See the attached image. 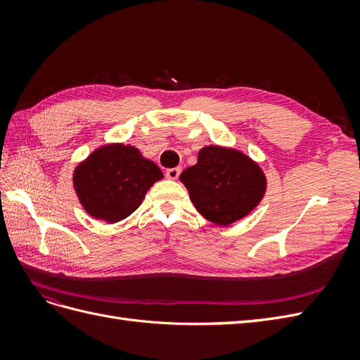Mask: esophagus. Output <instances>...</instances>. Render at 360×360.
Masks as SVG:
<instances>
[{
    "label": "esophagus",
    "instance_id": "obj_1",
    "mask_svg": "<svg viewBox=\"0 0 360 360\" xmlns=\"http://www.w3.org/2000/svg\"><path fill=\"white\" fill-rule=\"evenodd\" d=\"M180 172H181V168L180 167H176V168H169V169H167V177L168 179H171V180H176V179H179V176H180Z\"/></svg>",
    "mask_w": 360,
    "mask_h": 360
}]
</instances>
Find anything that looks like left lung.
<instances>
[{"label":"left lung","instance_id":"obj_1","mask_svg":"<svg viewBox=\"0 0 360 360\" xmlns=\"http://www.w3.org/2000/svg\"><path fill=\"white\" fill-rule=\"evenodd\" d=\"M180 180L205 219L230 225L242 219L259 202L266 177L248 156L233 148L204 147L197 165L184 169Z\"/></svg>","mask_w":360,"mask_h":360}]
</instances>
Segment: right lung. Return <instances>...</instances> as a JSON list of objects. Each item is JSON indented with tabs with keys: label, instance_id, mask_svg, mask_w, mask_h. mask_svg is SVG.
I'll use <instances>...</instances> for the list:
<instances>
[{
	"label": "right lung",
	"instance_id": "add662e5",
	"mask_svg": "<svg viewBox=\"0 0 360 360\" xmlns=\"http://www.w3.org/2000/svg\"><path fill=\"white\" fill-rule=\"evenodd\" d=\"M156 163L144 159L132 146H106L96 150L75 171V188L91 216L117 222L134 213L146 192L160 180Z\"/></svg>",
	"mask_w": 360,
	"mask_h": 360
}]
</instances>
